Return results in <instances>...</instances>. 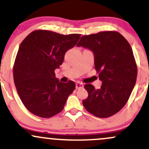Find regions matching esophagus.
<instances>
[{
    "label": "esophagus",
    "instance_id": "34e87169",
    "mask_svg": "<svg viewBox=\"0 0 149 149\" xmlns=\"http://www.w3.org/2000/svg\"><path fill=\"white\" fill-rule=\"evenodd\" d=\"M76 89H80V88H83V83L81 82H77L76 83Z\"/></svg>",
    "mask_w": 149,
    "mask_h": 149
}]
</instances>
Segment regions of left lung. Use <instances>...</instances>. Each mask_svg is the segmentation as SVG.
<instances>
[{
	"mask_svg": "<svg viewBox=\"0 0 149 149\" xmlns=\"http://www.w3.org/2000/svg\"><path fill=\"white\" fill-rule=\"evenodd\" d=\"M77 47L94 54L95 68L102 81L100 89L86 84L88 97L83 100L88 112L100 118L117 113L128 101L137 76V66L132 47L120 33L105 31L83 35Z\"/></svg>",
	"mask_w": 149,
	"mask_h": 149,
	"instance_id": "8db88e82",
	"label": "left lung"
}]
</instances>
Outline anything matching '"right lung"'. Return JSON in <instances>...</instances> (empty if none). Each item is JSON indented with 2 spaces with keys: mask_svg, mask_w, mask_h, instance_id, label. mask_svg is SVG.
I'll return each instance as SVG.
<instances>
[{
  "mask_svg": "<svg viewBox=\"0 0 149 149\" xmlns=\"http://www.w3.org/2000/svg\"><path fill=\"white\" fill-rule=\"evenodd\" d=\"M80 37V34L64 35L38 29L20 44L13 66L14 83L22 103L31 113L49 118L63 110L76 84L72 81L60 82L54 71Z\"/></svg>",
  "mask_w": 149,
  "mask_h": 149,
  "instance_id": "right-lung-1",
  "label": "right lung"
}]
</instances>
